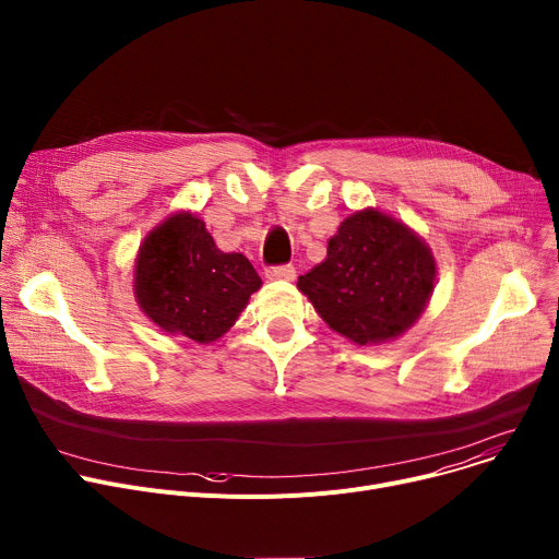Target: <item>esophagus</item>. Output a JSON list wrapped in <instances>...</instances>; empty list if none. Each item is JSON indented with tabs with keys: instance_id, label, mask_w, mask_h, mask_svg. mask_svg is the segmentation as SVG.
<instances>
[{
	"instance_id": "1",
	"label": "esophagus",
	"mask_w": 559,
	"mask_h": 559,
	"mask_svg": "<svg viewBox=\"0 0 559 559\" xmlns=\"http://www.w3.org/2000/svg\"><path fill=\"white\" fill-rule=\"evenodd\" d=\"M265 276L270 281H294L296 278V270L292 265H281V267H270L265 272Z\"/></svg>"
}]
</instances>
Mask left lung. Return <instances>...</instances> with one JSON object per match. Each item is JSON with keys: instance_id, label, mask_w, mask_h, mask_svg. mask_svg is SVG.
Returning <instances> with one entry per match:
<instances>
[{"instance_id": "obj_1", "label": "left lung", "mask_w": 559, "mask_h": 559, "mask_svg": "<svg viewBox=\"0 0 559 559\" xmlns=\"http://www.w3.org/2000/svg\"><path fill=\"white\" fill-rule=\"evenodd\" d=\"M431 247L402 219L366 206L328 240L299 287L330 330L357 346L393 342L425 312L436 287Z\"/></svg>"}]
</instances>
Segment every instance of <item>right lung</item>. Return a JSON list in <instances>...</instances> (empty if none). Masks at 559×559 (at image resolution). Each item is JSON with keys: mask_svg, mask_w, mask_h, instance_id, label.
Returning <instances> with one entry per match:
<instances>
[{"mask_svg": "<svg viewBox=\"0 0 559 559\" xmlns=\"http://www.w3.org/2000/svg\"><path fill=\"white\" fill-rule=\"evenodd\" d=\"M263 281L242 253H225L204 219L177 211L147 234L134 260V299L173 337L213 344L238 321Z\"/></svg>", "mask_w": 559, "mask_h": 559, "instance_id": "obj_1", "label": "right lung"}]
</instances>
